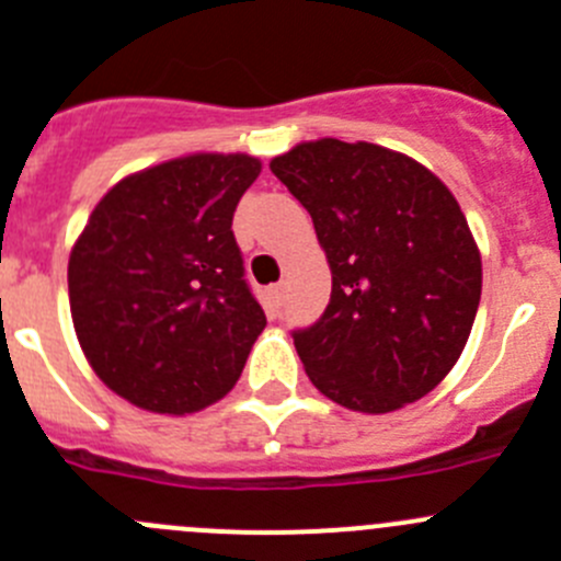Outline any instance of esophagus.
<instances>
[{
    "label": "esophagus",
    "instance_id": "1",
    "mask_svg": "<svg viewBox=\"0 0 561 561\" xmlns=\"http://www.w3.org/2000/svg\"><path fill=\"white\" fill-rule=\"evenodd\" d=\"M268 296H271V305L276 307V310H279L282 307V301H285V285H271V290H268Z\"/></svg>",
    "mask_w": 561,
    "mask_h": 561
}]
</instances>
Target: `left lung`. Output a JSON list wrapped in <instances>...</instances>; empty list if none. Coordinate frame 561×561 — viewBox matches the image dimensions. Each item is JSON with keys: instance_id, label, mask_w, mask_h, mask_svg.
I'll use <instances>...</instances> for the list:
<instances>
[{"instance_id": "8db88e82", "label": "left lung", "mask_w": 561, "mask_h": 561, "mask_svg": "<svg viewBox=\"0 0 561 561\" xmlns=\"http://www.w3.org/2000/svg\"><path fill=\"white\" fill-rule=\"evenodd\" d=\"M271 171L312 216L332 271L327 312L293 334L312 385L365 415L423 399L457 365L481 298L479 245L454 193L365 140H305Z\"/></svg>"}]
</instances>
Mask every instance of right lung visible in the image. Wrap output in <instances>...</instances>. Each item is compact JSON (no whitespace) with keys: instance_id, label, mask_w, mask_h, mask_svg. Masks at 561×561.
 Instances as JSON below:
<instances>
[{"instance_id":"add662e5","label":"right lung","mask_w":561,"mask_h":561,"mask_svg":"<svg viewBox=\"0 0 561 561\" xmlns=\"http://www.w3.org/2000/svg\"><path fill=\"white\" fill-rule=\"evenodd\" d=\"M263 162L196 151L115 182L68 256V305L93 374L140 410L191 415L243 374L265 312L232 234Z\"/></svg>"}]
</instances>
